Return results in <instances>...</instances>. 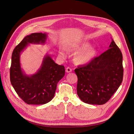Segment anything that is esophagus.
Listing matches in <instances>:
<instances>
[{
    "label": "esophagus",
    "instance_id": "obj_1",
    "mask_svg": "<svg viewBox=\"0 0 134 134\" xmlns=\"http://www.w3.org/2000/svg\"><path fill=\"white\" fill-rule=\"evenodd\" d=\"M72 71V69L71 67H67L66 69V72H67V73L71 72Z\"/></svg>",
    "mask_w": 134,
    "mask_h": 134
}]
</instances>
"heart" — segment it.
Here are the masks:
<instances>
[{"mask_svg":"<svg viewBox=\"0 0 134 134\" xmlns=\"http://www.w3.org/2000/svg\"><path fill=\"white\" fill-rule=\"evenodd\" d=\"M90 45L87 43L79 46L75 48L77 53H79L76 56V61L80 64H85L91 61L96 54V51L93 48H90ZM60 55L62 56H65V53L61 51Z\"/></svg>","mask_w":134,"mask_h":134,"instance_id":"heart-1","label":"heart"}]
</instances>
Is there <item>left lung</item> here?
<instances>
[{
	"instance_id": "obj_1",
	"label": "left lung",
	"mask_w": 134,
	"mask_h": 134,
	"mask_svg": "<svg viewBox=\"0 0 134 134\" xmlns=\"http://www.w3.org/2000/svg\"><path fill=\"white\" fill-rule=\"evenodd\" d=\"M109 49L87 65L78 67L77 94L84 103L103 105L116 92L123 81V56L112 41Z\"/></svg>"
}]
</instances>
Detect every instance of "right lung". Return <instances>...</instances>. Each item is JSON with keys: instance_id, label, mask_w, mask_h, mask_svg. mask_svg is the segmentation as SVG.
I'll list each match as a JSON object with an SVG mask.
<instances>
[{"instance_id": "right-lung-1", "label": "right lung", "mask_w": 134, "mask_h": 134, "mask_svg": "<svg viewBox=\"0 0 134 134\" xmlns=\"http://www.w3.org/2000/svg\"><path fill=\"white\" fill-rule=\"evenodd\" d=\"M46 34L27 35L15 48L10 70V81L18 96L27 104L41 105L50 102L54 96L58 82L65 74L64 66L59 65L49 56L44 59L41 69L35 74H23L19 61L20 53L29 43H44Z\"/></svg>"}]
</instances>
